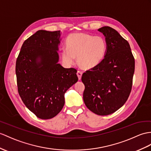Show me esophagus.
Here are the masks:
<instances>
[{
    "mask_svg": "<svg viewBox=\"0 0 151 151\" xmlns=\"http://www.w3.org/2000/svg\"><path fill=\"white\" fill-rule=\"evenodd\" d=\"M82 74H83V73H82V72H81V71H78V72H77V75H78V79L80 80L81 79V76H82Z\"/></svg>",
    "mask_w": 151,
    "mask_h": 151,
    "instance_id": "esophagus-1",
    "label": "esophagus"
}]
</instances>
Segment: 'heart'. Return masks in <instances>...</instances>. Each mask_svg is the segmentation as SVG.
I'll return each mask as SVG.
<instances>
[{"label": "heart", "instance_id": "b5f03b06", "mask_svg": "<svg viewBox=\"0 0 151 151\" xmlns=\"http://www.w3.org/2000/svg\"><path fill=\"white\" fill-rule=\"evenodd\" d=\"M66 45L61 51L62 60L66 64L72 65L78 57L79 66L84 69L92 68L100 63L108 48L107 42L102 36L84 33L70 35Z\"/></svg>", "mask_w": 151, "mask_h": 151}]
</instances>
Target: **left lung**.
I'll list each match as a JSON object with an SVG mask.
<instances>
[{"label": "left lung", "instance_id": "8db88e82", "mask_svg": "<svg viewBox=\"0 0 151 151\" xmlns=\"http://www.w3.org/2000/svg\"><path fill=\"white\" fill-rule=\"evenodd\" d=\"M98 31L104 35L108 48L101 63L83 73V100L91 111L108 115L122 107L129 96L134 58L128 42L116 30L104 26Z\"/></svg>", "mask_w": 151, "mask_h": 151}]
</instances>
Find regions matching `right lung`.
<instances>
[{"label": "right lung", "instance_id": "obj_1", "mask_svg": "<svg viewBox=\"0 0 151 151\" xmlns=\"http://www.w3.org/2000/svg\"><path fill=\"white\" fill-rule=\"evenodd\" d=\"M60 31L39 30L24 42L16 62L18 91L39 119H52L65 104L64 95L78 81L77 70L58 63Z\"/></svg>", "mask_w": 151, "mask_h": 151}]
</instances>
